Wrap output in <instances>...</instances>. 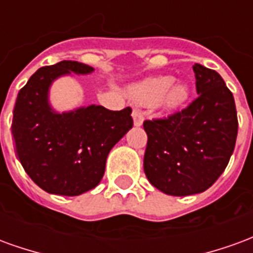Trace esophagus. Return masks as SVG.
I'll return each instance as SVG.
<instances>
[{"label":"esophagus","instance_id":"obj_1","mask_svg":"<svg viewBox=\"0 0 253 253\" xmlns=\"http://www.w3.org/2000/svg\"><path fill=\"white\" fill-rule=\"evenodd\" d=\"M132 119H134V125L135 126H141L143 122V112L139 108H134L132 110Z\"/></svg>","mask_w":253,"mask_h":253}]
</instances>
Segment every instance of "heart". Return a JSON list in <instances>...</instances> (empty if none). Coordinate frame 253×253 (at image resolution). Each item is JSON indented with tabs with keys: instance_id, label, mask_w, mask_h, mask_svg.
Listing matches in <instances>:
<instances>
[{
	"instance_id": "b5f03b06",
	"label": "heart",
	"mask_w": 253,
	"mask_h": 253,
	"mask_svg": "<svg viewBox=\"0 0 253 253\" xmlns=\"http://www.w3.org/2000/svg\"><path fill=\"white\" fill-rule=\"evenodd\" d=\"M132 99L139 103H154L161 101V104L169 110L180 107L190 94V89L186 84H175V78L169 76L149 78L142 83L130 88Z\"/></svg>"
}]
</instances>
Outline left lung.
<instances>
[{
    "label": "left lung",
    "mask_w": 253,
    "mask_h": 253,
    "mask_svg": "<svg viewBox=\"0 0 253 253\" xmlns=\"http://www.w3.org/2000/svg\"><path fill=\"white\" fill-rule=\"evenodd\" d=\"M196 97L187 108L143 122V170L164 194L187 196L211 187L233 153L239 121L232 92L215 70L194 66Z\"/></svg>",
    "instance_id": "1"
}]
</instances>
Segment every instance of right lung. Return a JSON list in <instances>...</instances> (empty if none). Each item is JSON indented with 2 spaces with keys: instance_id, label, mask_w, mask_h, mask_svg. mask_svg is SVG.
<instances>
[{
  "instance_id": "1",
  "label": "right lung",
  "mask_w": 253,
  "mask_h": 253,
  "mask_svg": "<svg viewBox=\"0 0 253 253\" xmlns=\"http://www.w3.org/2000/svg\"><path fill=\"white\" fill-rule=\"evenodd\" d=\"M92 72L93 67L76 61L41 67L17 94L12 121L16 152L28 176L48 194L76 196L94 188L103 179L110 150L132 127L130 107L52 111L48 89L54 80Z\"/></svg>"
}]
</instances>
